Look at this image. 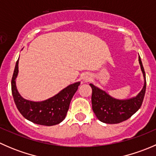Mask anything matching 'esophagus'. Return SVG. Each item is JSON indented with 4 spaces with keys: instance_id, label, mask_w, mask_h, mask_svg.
I'll list each match as a JSON object with an SVG mask.
<instances>
[{
    "instance_id": "1",
    "label": "esophagus",
    "mask_w": 156,
    "mask_h": 156,
    "mask_svg": "<svg viewBox=\"0 0 156 156\" xmlns=\"http://www.w3.org/2000/svg\"><path fill=\"white\" fill-rule=\"evenodd\" d=\"M91 79V75L89 73H85L82 75V80L85 82L89 81Z\"/></svg>"
}]
</instances>
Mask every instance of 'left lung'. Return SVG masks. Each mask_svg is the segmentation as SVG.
<instances>
[{
  "mask_svg": "<svg viewBox=\"0 0 156 156\" xmlns=\"http://www.w3.org/2000/svg\"><path fill=\"white\" fill-rule=\"evenodd\" d=\"M139 63L144 78L143 89L136 97L126 100H119L108 94L103 90L90 84L92 88V108L100 122L106 124H118L131 117L140 108L145 96L146 74L139 56Z\"/></svg>",
  "mask_w": 156,
  "mask_h": 156,
  "instance_id": "obj_1",
  "label": "left lung"
}]
</instances>
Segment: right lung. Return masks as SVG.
Wrapping results in <instances>:
<instances>
[{"mask_svg":"<svg viewBox=\"0 0 156 156\" xmlns=\"http://www.w3.org/2000/svg\"><path fill=\"white\" fill-rule=\"evenodd\" d=\"M19 59L11 81V88L14 102L22 115L34 124L45 126L56 125L62 122L66 116L69 104L80 85V81L67 86L53 97L39 102L23 98L19 93L16 79L19 72Z\"/></svg>","mask_w":156,"mask_h":156,"instance_id":"obj_1","label":"right lung"}]
</instances>
